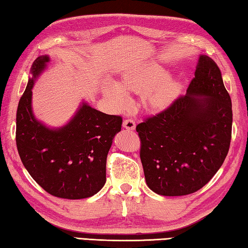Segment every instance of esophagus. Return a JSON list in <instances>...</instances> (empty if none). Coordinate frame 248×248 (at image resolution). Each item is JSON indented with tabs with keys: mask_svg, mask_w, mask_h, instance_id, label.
I'll return each mask as SVG.
<instances>
[{
	"mask_svg": "<svg viewBox=\"0 0 248 248\" xmlns=\"http://www.w3.org/2000/svg\"><path fill=\"white\" fill-rule=\"evenodd\" d=\"M124 127L128 130H134L136 128V123H134V120L131 118H127L124 120V124H123Z\"/></svg>",
	"mask_w": 248,
	"mask_h": 248,
	"instance_id": "obj_1",
	"label": "esophagus"
}]
</instances>
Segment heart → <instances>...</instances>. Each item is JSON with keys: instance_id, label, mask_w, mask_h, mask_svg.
Returning <instances> with one entry per match:
<instances>
[{"instance_id": "1", "label": "heart", "mask_w": 248, "mask_h": 248, "mask_svg": "<svg viewBox=\"0 0 248 248\" xmlns=\"http://www.w3.org/2000/svg\"><path fill=\"white\" fill-rule=\"evenodd\" d=\"M164 71L157 68L143 70L141 72L127 74L120 79L118 87L110 85L106 94L112 103L121 106L127 100L125 94L144 91L143 104L148 108L161 109L167 106L177 93V84L170 78H163Z\"/></svg>"}]
</instances>
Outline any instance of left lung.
<instances>
[{
    "label": "left lung",
    "instance_id": "1",
    "mask_svg": "<svg viewBox=\"0 0 248 248\" xmlns=\"http://www.w3.org/2000/svg\"><path fill=\"white\" fill-rule=\"evenodd\" d=\"M232 121V102L219 66L200 56L187 94L136 128L150 189L162 196L201 189L228 155Z\"/></svg>",
    "mask_w": 248,
    "mask_h": 248
}]
</instances>
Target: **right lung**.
I'll return each mask as SVG.
<instances>
[{"mask_svg": "<svg viewBox=\"0 0 248 248\" xmlns=\"http://www.w3.org/2000/svg\"><path fill=\"white\" fill-rule=\"evenodd\" d=\"M49 61L38 57L32 78L19 99L16 112V145L29 175L41 188L58 198H89L106 183V161L123 117L107 115L83 104L65 127L51 130L31 111L33 81Z\"/></svg>", "mask_w": 248, "mask_h": 248, "instance_id": "obj_1", "label": "right lung"}]
</instances>
